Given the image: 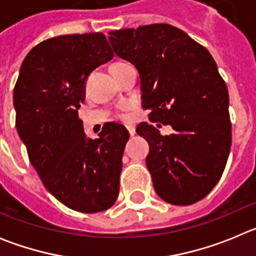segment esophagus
<instances>
[{
	"instance_id": "obj_1",
	"label": "esophagus",
	"mask_w": 256,
	"mask_h": 256,
	"mask_svg": "<svg viewBox=\"0 0 256 256\" xmlns=\"http://www.w3.org/2000/svg\"><path fill=\"white\" fill-rule=\"evenodd\" d=\"M126 130H128V132H130V137H133V136L136 134V128L133 126H126Z\"/></svg>"
}]
</instances>
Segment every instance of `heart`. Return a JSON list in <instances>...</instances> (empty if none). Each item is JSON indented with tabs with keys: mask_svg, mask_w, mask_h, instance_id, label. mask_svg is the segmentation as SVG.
I'll return each mask as SVG.
<instances>
[{
	"mask_svg": "<svg viewBox=\"0 0 256 256\" xmlns=\"http://www.w3.org/2000/svg\"><path fill=\"white\" fill-rule=\"evenodd\" d=\"M118 64H122V62H114V64L112 65V66H114V65H118ZM110 66V68H112ZM123 108H126V106H123ZM120 116H122V114H120Z\"/></svg>",
	"mask_w": 256,
	"mask_h": 256,
	"instance_id": "1",
	"label": "heart"
}]
</instances>
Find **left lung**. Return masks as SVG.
<instances>
[{"mask_svg": "<svg viewBox=\"0 0 256 256\" xmlns=\"http://www.w3.org/2000/svg\"><path fill=\"white\" fill-rule=\"evenodd\" d=\"M108 34L115 54L138 70L142 108L151 110V123L174 130L162 136L154 124L137 126L150 144L146 164L156 194L180 206L202 200L220 180L232 144L230 97L216 61L169 24Z\"/></svg>", "mask_w": 256, "mask_h": 256, "instance_id": "1", "label": "left lung"}]
</instances>
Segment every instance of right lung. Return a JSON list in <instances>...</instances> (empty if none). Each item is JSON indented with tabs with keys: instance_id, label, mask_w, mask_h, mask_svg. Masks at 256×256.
Wrapping results in <instances>:
<instances>
[{
	"instance_id": "right-lung-1",
	"label": "right lung",
	"mask_w": 256,
	"mask_h": 256,
	"mask_svg": "<svg viewBox=\"0 0 256 256\" xmlns=\"http://www.w3.org/2000/svg\"><path fill=\"white\" fill-rule=\"evenodd\" d=\"M112 56L104 33L48 38L29 51L14 88L15 126L32 165L52 195L80 212H104L119 194L130 133L106 123L98 138H87L78 116L86 79Z\"/></svg>"
}]
</instances>
